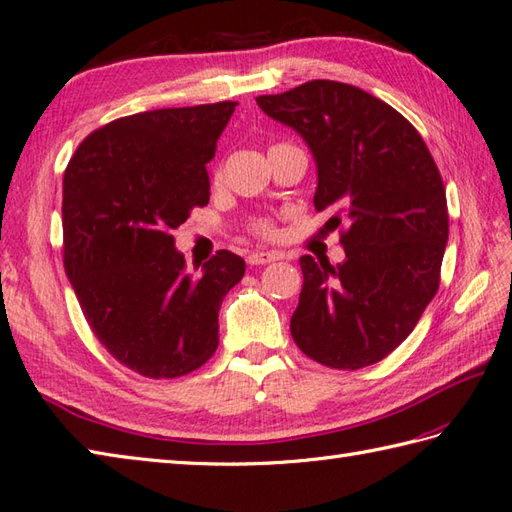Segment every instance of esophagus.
Instances as JSON below:
<instances>
[{
	"label": "esophagus",
	"instance_id": "34e87169",
	"mask_svg": "<svg viewBox=\"0 0 512 512\" xmlns=\"http://www.w3.org/2000/svg\"><path fill=\"white\" fill-rule=\"evenodd\" d=\"M279 255L277 253H250L246 257V262L250 266H264V264H270V262H277Z\"/></svg>",
	"mask_w": 512,
	"mask_h": 512
}]
</instances>
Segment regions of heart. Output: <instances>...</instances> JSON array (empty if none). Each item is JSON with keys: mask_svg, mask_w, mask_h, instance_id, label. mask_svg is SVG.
Wrapping results in <instances>:
<instances>
[{"mask_svg": "<svg viewBox=\"0 0 512 512\" xmlns=\"http://www.w3.org/2000/svg\"><path fill=\"white\" fill-rule=\"evenodd\" d=\"M275 146H282V144H275ZM219 173H222V170H217V177H219ZM248 228H250V233L257 235V237H264V239H270V237L277 235V226H275L273 219H268V217L253 219V222L248 224Z\"/></svg>", "mask_w": 512, "mask_h": 512, "instance_id": "obj_1", "label": "heart"}]
</instances>
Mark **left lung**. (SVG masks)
Here are the masks:
<instances>
[{"instance_id":"obj_1","label":"left lung","mask_w":512,"mask_h":512,"mask_svg":"<svg viewBox=\"0 0 512 512\" xmlns=\"http://www.w3.org/2000/svg\"><path fill=\"white\" fill-rule=\"evenodd\" d=\"M257 106L313 150L315 208L333 215L328 226L346 250L337 266L299 259L304 286L290 335L328 368L382 362L439 288L448 206L435 159L402 113L357 86L313 79L259 95Z\"/></svg>"}]
</instances>
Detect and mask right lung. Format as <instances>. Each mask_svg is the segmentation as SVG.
<instances>
[{"mask_svg":"<svg viewBox=\"0 0 512 512\" xmlns=\"http://www.w3.org/2000/svg\"><path fill=\"white\" fill-rule=\"evenodd\" d=\"M237 102L119 117L77 146L64 173V268L86 322L119 364L148 379L204 366L244 259L217 250L188 275L173 228L206 206V164Z\"/></svg>","mask_w":512,"mask_h":512,"instance_id":"add662e5","label":"right lung"}]
</instances>
